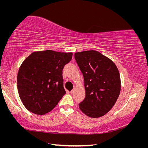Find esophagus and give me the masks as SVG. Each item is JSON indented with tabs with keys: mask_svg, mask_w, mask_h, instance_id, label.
Returning <instances> with one entry per match:
<instances>
[{
	"mask_svg": "<svg viewBox=\"0 0 148 148\" xmlns=\"http://www.w3.org/2000/svg\"><path fill=\"white\" fill-rule=\"evenodd\" d=\"M74 90H75V88H73V89H72V90H71V91H70V93H71V94H72V93H73V92H74Z\"/></svg>",
	"mask_w": 148,
	"mask_h": 148,
	"instance_id": "34e87169",
	"label": "esophagus"
}]
</instances>
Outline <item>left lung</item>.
I'll use <instances>...</instances> for the list:
<instances>
[{
  "mask_svg": "<svg viewBox=\"0 0 148 148\" xmlns=\"http://www.w3.org/2000/svg\"><path fill=\"white\" fill-rule=\"evenodd\" d=\"M75 59L83 73L86 92L79 109L89 117H101L110 110L119 96V70L108 57L94 50L76 52Z\"/></svg>",
  "mask_w": 148,
  "mask_h": 148,
  "instance_id": "left-lung-1",
  "label": "left lung"
}]
</instances>
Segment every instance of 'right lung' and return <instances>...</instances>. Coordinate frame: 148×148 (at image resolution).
<instances>
[{
    "label": "right lung",
    "mask_w": 148,
    "mask_h": 148,
    "mask_svg": "<svg viewBox=\"0 0 148 148\" xmlns=\"http://www.w3.org/2000/svg\"><path fill=\"white\" fill-rule=\"evenodd\" d=\"M72 58L71 52L51 50L34 52L21 64L17 88L26 109L37 115L51 111L66 93L62 70Z\"/></svg>",
    "instance_id": "1"
}]
</instances>
